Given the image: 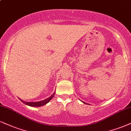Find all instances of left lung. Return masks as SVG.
Masks as SVG:
<instances>
[{"mask_svg": "<svg viewBox=\"0 0 131 131\" xmlns=\"http://www.w3.org/2000/svg\"><path fill=\"white\" fill-rule=\"evenodd\" d=\"M83 103H84V104H87L86 103H84V101H83Z\"/></svg>", "mask_w": 131, "mask_h": 131, "instance_id": "1", "label": "left lung"}]
</instances>
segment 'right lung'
Instances as JSON below:
<instances>
[{"label": "right lung", "instance_id": "obj_1", "mask_svg": "<svg viewBox=\"0 0 131 131\" xmlns=\"http://www.w3.org/2000/svg\"><path fill=\"white\" fill-rule=\"evenodd\" d=\"M54 94H55V92H54V93H53L52 95H51L49 98H47V99L43 100V101H38V102H25V101H23V100H20V98H19V100H20V101H22V102H23V103H24V104H26V105H28V106H31V107H40V106H43V105L46 104L47 103H48V102H49V101H50L51 99H52V98L53 97V96H54Z\"/></svg>", "mask_w": 131, "mask_h": 131}]
</instances>
